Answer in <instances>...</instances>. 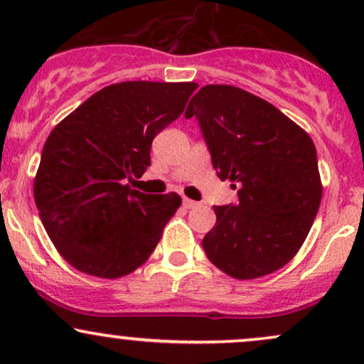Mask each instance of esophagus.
Returning <instances> with one entry per match:
<instances>
[{
  "label": "esophagus",
  "mask_w": 364,
  "mask_h": 364,
  "mask_svg": "<svg viewBox=\"0 0 364 364\" xmlns=\"http://www.w3.org/2000/svg\"><path fill=\"white\" fill-rule=\"evenodd\" d=\"M196 205H198V203L193 202V200L183 198V207H185V208H193V207H196Z\"/></svg>",
  "instance_id": "obj_1"
}]
</instances>
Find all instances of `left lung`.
<instances>
[{
    "mask_svg": "<svg viewBox=\"0 0 364 364\" xmlns=\"http://www.w3.org/2000/svg\"><path fill=\"white\" fill-rule=\"evenodd\" d=\"M185 116L198 119L217 176L236 183L240 198L214 207L207 258L241 281L275 272L299 252L318 212L315 144L272 104L232 85L202 87Z\"/></svg>",
    "mask_w": 364,
    "mask_h": 364,
    "instance_id": "left-lung-1",
    "label": "left lung"
}]
</instances>
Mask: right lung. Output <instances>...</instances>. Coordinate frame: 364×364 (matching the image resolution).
Returning a JSON list of instances; mask_svg holds the SVG:
<instances>
[{
  "mask_svg": "<svg viewBox=\"0 0 364 364\" xmlns=\"http://www.w3.org/2000/svg\"><path fill=\"white\" fill-rule=\"evenodd\" d=\"M196 87L112 83L54 127L34 200L53 245L77 270L118 279L149 260L181 196L145 195L127 181L147 171L154 136L181 116Z\"/></svg>",
  "mask_w": 364,
  "mask_h": 364,
  "instance_id": "1",
  "label": "right lung"
}]
</instances>
